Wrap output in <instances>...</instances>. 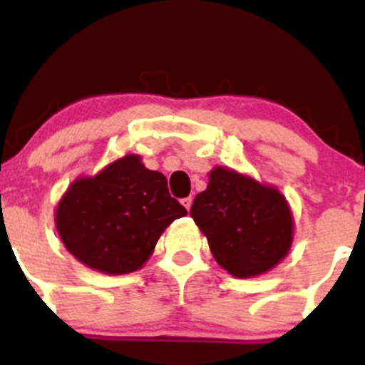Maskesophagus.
<instances>
[{"instance_id": "obj_1", "label": "esophagus", "mask_w": 365, "mask_h": 365, "mask_svg": "<svg viewBox=\"0 0 365 365\" xmlns=\"http://www.w3.org/2000/svg\"><path fill=\"white\" fill-rule=\"evenodd\" d=\"M192 202H194V199H192V197H185V199H182V206L185 207L187 211H190Z\"/></svg>"}]
</instances>
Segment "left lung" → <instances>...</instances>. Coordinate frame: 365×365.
I'll return each mask as SVG.
<instances>
[{"mask_svg":"<svg viewBox=\"0 0 365 365\" xmlns=\"http://www.w3.org/2000/svg\"><path fill=\"white\" fill-rule=\"evenodd\" d=\"M190 216L215 261L235 278L267 273L292 249L295 221L287 197L228 166L209 171L207 188L197 194Z\"/></svg>","mask_w":365,"mask_h":365,"instance_id":"8db88e82","label":"left lung"}]
</instances>
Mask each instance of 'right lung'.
Instances as JSON below:
<instances>
[{
    "label": "right lung",
    "mask_w": 365,
    "mask_h": 365,
    "mask_svg": "<svg viewBox=\"0 0 365 365\" xmlns=\"http://www.w3.org/2000/svg\"><path fill=\"white\" fill-rule=\"evenodd\" d=\"M185 215L165 175L145 168L139 154H125L96 175L75 178L58 200L54 225L78 262L120 276L140 269L163 232Z\"/></svg>",
    "instance_id": "obj_1"
}]
</instances>
